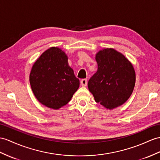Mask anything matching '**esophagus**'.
Instances as JSON below:
<instances>
[{
	"label": "esophagus",
	"instance_id": "1",
	"mask_svg": "<svg viewBox=\"0 0 160 160\" xmlns=\"http://www.w3.org/2000/svg\"><path fill=\"white\" fill-rule=\"evenodd\" d=\"M87 84H88V80L86 79H83L81 80V85H82L83 87L86 86Z\"/></svg>",
	"mask_w": 160,
	"mask_h": 160
}]
</instances>
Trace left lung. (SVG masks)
Returning a JSON list of instances; mask_svg holds the SVG:
<instances>
[{
  "mask_svg": "<svg viewBox=\"0 0 160 160\" xmlns=\"http://www.w3.org/2000/svg\"><path fill=\"white\" fill-rule=\"evenodd\" d=\"M98 71L88 81V89L96 102L107 109L125 103L135 85L136 74L131 62L122 53L112 48L96 53Z\"/></svg>",
  "mask_w": 160,
  "mask_h": 160,
  "instance_id": "left-lung-1",
  "label": "left lung"
}]
</instances>
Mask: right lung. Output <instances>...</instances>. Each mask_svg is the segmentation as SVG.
Segmentation results:
<instances>
[{
	"instance_id": "add662e5",
	"label": "right lung",
	"mask_w": 160,
	"mask_h": 160,
	"mask_svg": "<svg viewBox=\"0 0 160 160\" xmlns=\"http://www.w3.org/2000/svg\"><path fill=\"white\" fill-rule=\"evenodd\" d=\"M30 83L39 102L53 109L67 104L79 87L67 54L56 47L47 49L34 62Z\"/></svg>"
}]
</instances>
